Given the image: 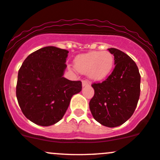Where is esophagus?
I'll list each match as a JSON object with an SVG mask.
<instances>
[{"mask_svg": "<svg viewBox=\"0 0 160 160\" xmlns=\"http://www.w3.org/2000/svg\"><path fill=\"white\" fill-rule=\"evenodd\" d=\"M89 85V82L88 80H83L82 81V86H88Z\"/></svg>", "mask_w": 160, "mask_h": 160, "instance_id": "obj_1", "label": "esophagus"}]
</instances>
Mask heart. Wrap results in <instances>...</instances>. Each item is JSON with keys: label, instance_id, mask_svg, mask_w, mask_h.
<instances>
[{"label": "heart", "instance_id": "b5f03b06", "mask_svg": "<svg viewBox=\"0 0 160 160\" xmlns=\"http://www.w3.org/2000/svg\"><path fill=\"white\" fill-rule=\"evenodd\" d=\"M114 58L108 52H92L78 55L75 60V67L82 73H88L92 79L100 81L111 72Z\"/></svg>", "mask_w": 160, "mask_h": 160}]
</instances>
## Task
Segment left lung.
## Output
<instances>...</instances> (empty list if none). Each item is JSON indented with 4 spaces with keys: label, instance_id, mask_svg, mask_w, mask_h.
<instances>
[{
    "label": "left lung",
    "instance_id": "obj_1",
    "mask_svg": "<svg viewBox=\"0 0 160 160\" xmlns=\"http://www.w3.org/2000/svg\"><path fill=\"white\" fill-rule=\"evenodd\" d=\"M115 68L102 82H94L95 94L89 102L92 116L107 127H116L132 116L140 95V74L134 61L122 51L108 49Z\"/></svg>",
    "mask_w": 160,
    "mask_h": 160
}]
</instances>
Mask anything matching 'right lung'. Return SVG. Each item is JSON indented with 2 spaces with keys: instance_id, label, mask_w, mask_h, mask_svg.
I'll use <instances>...</instances> for the list:
<instances>
[{
  "instance_id": "right-lung-1",
  "label": "right lung",
  "mask_w": 160,
  "mask_h": 160,
  "mask_svg": "<svg viewBox=\"0 0 160 160\" xmlns=\"http://www.w3.org/2000/svg\"><path fill=\"white\" fill-rule=\"evenodd\" d=\"M68 52L48 46L31 53L18 71L16 96L23 114L42 126L60 121L72 95L82 90L81 81L64 78Z\"/></svg>"
}]
</instances>
